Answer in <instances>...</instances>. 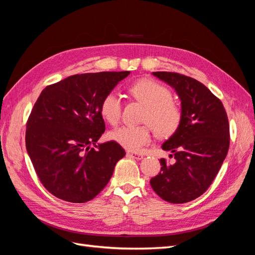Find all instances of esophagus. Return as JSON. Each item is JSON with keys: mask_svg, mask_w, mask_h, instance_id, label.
Instances as JSON below:
<instances>
[{"mask_svg": "<svg viewBox=\"0 0 255 255\" xmlns=\"http://www.w3.org/2000/svg\"><path fill=\"white\" fill-rule=\"evenodd\" d=\"M127 155L128 156V157H132V158H135V159H142L143 158V156H142V154H140V153H136V152H128L127 153Z\"/></svg>", "mask_w": 255, "mask_h": 255, "instance_id": "34e87169", "label": "esophagus"}]
</instances>
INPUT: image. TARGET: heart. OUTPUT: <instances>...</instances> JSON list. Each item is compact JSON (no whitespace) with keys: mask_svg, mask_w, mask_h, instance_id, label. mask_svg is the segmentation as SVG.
<instances>
[{"mask_svg":"<svg viewBox=\"0 0 255 255\" xmlns=\"http://www.w3.org/2000/svg\"><path fill=\"white\" fill-rule=\"evenodd\" d=\"M129 95L145 106L142 120L151 125L159 137L171 136L182 121V110L171 98V92L164 85L151 79H140L128 87ZM100 113L112 126L121 117V99L117 92H109L101 100ZM114 141L128 151H138L151 140V128L148 125L121 127L110 133Z\"/></svg>","mask_w":255,"mask_h":255,"instance_id":"1","label":"heart"}]
</instances>
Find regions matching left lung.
I'll list each match as a JSON object with an SVG mask.
<instances>
[{
    "label": "left lung",
    "mask_w": 255,
    "mask_h": 255,
    "mask_svg": "<svg viewBox=\"0 0 255 255\" xmlns=\"http://www.w3.org/2000/svg\"><path fill=\"white\" fill-rule=\"evenodd\" d=\"M171 86L181 100L182 121L161 148L173 153L174 164L160 159V172L152 177L153 190L167 202L197 199L211 186L230 145L227 112L202 83L175 72H153ZM170 156H172V154Z\"/></svg>",
    "instance_id": "1"
}]
</instances>
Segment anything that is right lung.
I'll list each match as a JSON object with an SVG mask.
<instances>
[{
  "instance_id": "1",
  "label": "right lung",
  "mask_w": 255,
  "mask_h": 255,
  "mask_svg": "<svg viewBox=\"0 0 255 255\" xmlns=\"http://www.w3.org/2000/svg\"><path fill=\"white\" fill-rule=\"evenodd\" d=\"M128 74H74L41 91L26 123L25 144L38 177L53 196L84 203L110 182L126 151L113 140L96 144L105 130L100 104Z\"/></svg>"
}]
</instances>
